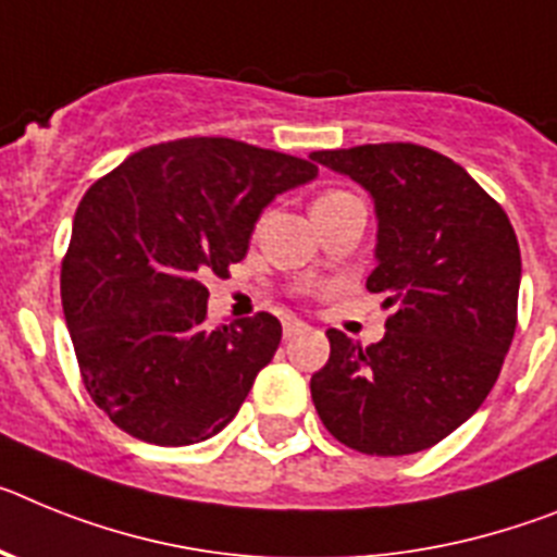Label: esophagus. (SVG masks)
Segmentation results:
<instances>
[{"label":"esophagus","instance_id":"1","mask_svg":"<svg viewBox=\"0 0 557 557\" xmlns=\"http://www.w3.org/2000/svg\"><path fill=\"white\" fill-rule=\"evenodd\" d=\"M302 331H306V325H302L299 319H285V322H283L285 338H294V336H297V333H302Z\"/></svg>","mask_w":557,"mask_h":557}]
</instances>
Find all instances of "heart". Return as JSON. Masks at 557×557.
<instances>
[{
  "instance_id": "obj_1",
  "label": "heart",
  "mask_w": 557,
  "mask_h": 557,
  "mask_svg": "<svg viewBox=\"0 0 557 557\" xmlns=\"http://www.w3.org/2000/svg\"><path fill=\"white\" fill-rule=\"evenodd\" d=\"M350 196V193H342V190H327V193H322V196L317 198V201H313V207H325V205H333V201H342V198H347Z\"/></svg>"
}]
</instances>
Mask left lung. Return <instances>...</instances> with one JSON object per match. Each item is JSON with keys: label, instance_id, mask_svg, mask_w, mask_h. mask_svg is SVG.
I'll return each mask as SVG.
<instances>
[{"label": "left lung", "instance_id": "obj_1", "mask_svg": "<svg viewBox=\"0 0 557 557\" xmlns=\"http://www.w3.org/2000/svg\"><path fill=\"white\" fill-rule=\"evenodd\" d=\"M311 159L370 193L379 235L367 292L393 308L379 345L327 331L331 359L313 372V406L327 432L361 454L432 448L499 379L519 308L516 232L466 168L423 145H359Z\"/></svg>", "mask_w": 557, "mask_h": 557}]
</instances>
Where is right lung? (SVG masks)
<instances>
[{
    "label": "right lung",
    "instance_id": "1",
    "mask_svg": "<svg viewBox=\"0 0 557 557\" xmlns=\"http://www.w3.org/2000/svg\"><path fill=\"white\" fill-rule=\"evenodd\" d=\"M317 164L226 137L143 148L86 190L61 302L91 400L153 446L219 434L283 327L272 313L205 325L207 274L246 258L260 212Z\"/></svg>",
    "mask_w": 557,
    "mask_h": 557
}]
</instances>
